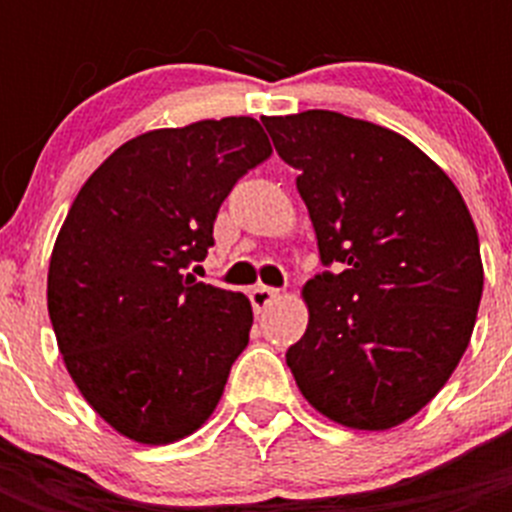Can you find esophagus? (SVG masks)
Instances as JSON below:
<instances>
[{"instance_id":"34e87169","label":"esophagus","mask_w":512,"mask_h":512,"mask_svg":"<svg viewBox=\"0 0 512 512\" xmlns=\"http://www.w3.org/2000/svg\"><path fill=\"white\" fill-rule=\"evenodd\" d=\"M279 297V289L273 287H265V284H257V287H252V292H249V303H252V308H255V313H263L268 305L273 303Z\"/></svg>"}]
</instances>
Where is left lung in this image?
Wrapping results in <instances>:
<instances>
[{"label":"left lung","instance_id":"obj_1","mask_svg":"<svg viewBox=\"0 0 512 512\" xmlns=\"http://www.w3.org/2000/svg\"><path fill=\"white\" fill-rule=\"evenodd\" d=\"M300 170L321 265L303 289L308 329L287 350L297 388L329 420L388 430L417 414L460 364L484 265L457 185L420 148L337 111L263 116Z\"/></svg>","mask_w":512,"mask_h":512}]
</instances>
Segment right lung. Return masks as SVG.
Instances as JSON below:
<instances>
[{
    "label": "right lung",
    "instance_id": "1",
    "mask_svg": "<svg viewBox=\"0 0 512 512\" xmlns=\"http://www.w3.org/2000/svg\"><path fill=\"white\" fill-rule=\"evenodd\" d=\"M271 154L249 116L146 132L68 209L47 273L52 329L87 404L138 444L201 428L247 348V297L185 271L215 244L233 185Z\"/></svg>",
    "mask_w": 512,
    "mask_h": 512
}]
</instances>
